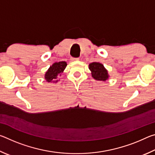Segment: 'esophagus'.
<instances>
[{"mask_svg":"<svg viewBox=\"0 0 155 155\" xmlns=\"http://www.w3.org/2000/svg\"><path fill=\"white\" fill-rule=\"evenodd\" d=\"M72 61H78L79 60V58H72Z\"/></svg>","mask_w":155,"mask_h":155,"instance_id":"34e87169","label":"esophagus"}]
</instances>
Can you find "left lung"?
<instances>
[{"instance_id":"left-lung-1","label":"left lung","mask_w":155,"mask_h":155,"mask_svg":"<svg viewBox=\"0 0 155 155\" xmlns=\"http://www.w3.org/2000/svg\"><path fill=\"white\" fill-rule=\"evenodd\" d=\"M89 69L91 71V77L94 79L100 81H106L109 79L108 71L103 64L99 62H93L89 64Z\"/></svg>"}]
</instances>
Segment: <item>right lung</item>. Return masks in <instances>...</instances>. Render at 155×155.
I'll use <instances>...</instances> for the list:
<instances>
[{
    "label": "right lung",
    "mask_w": 155,
    "mask_h": 155,
    "mask_svg": "<svg viewBox=\"0 0 155 155\" xmlns=\"http://www.w3.org/2000/svg\"><path fill=\"white\" fill-rule=\"evenodd\" d=\"M67 66L65 61L55 62L50 66L44 74V78L48 83H57L59 76L61 75Z\"/></svg>",
    "instance_id": "1"
}]
</instances>
